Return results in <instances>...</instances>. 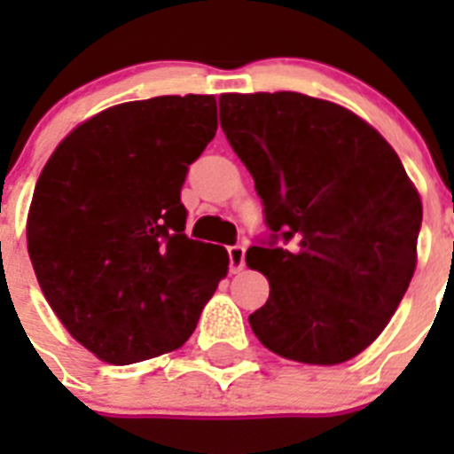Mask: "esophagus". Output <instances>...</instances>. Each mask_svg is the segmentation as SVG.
Instances as JSON below:
<instances>
[{
  "instance_id": "34e87169",
  "label": "esophagus",
  "mask_w": 454,
  "mask_h": 454,
  "mask_svg": "<svg viewBox=\"0 0 454 454\" xmlns=\"http://www.w3.org/2000/svg\"><path fill=\"white\" fill-rule=\"evenodd\" d=\"M227 252H230V270H243V266H246V246H239V243H236V246L227 247Z\"/></svg>"
}]
</instances>
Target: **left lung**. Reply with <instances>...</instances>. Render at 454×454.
Returning <instances> with one entry per match:
<instances>
[{
    "instance_id": "left-lung-1",
    "label": "left lung",
    "mask_w": 454,
    "mask_h": 454,
    "mask_svg": "<svg viewBox=\"0 0 454 454\" xmlns=\"http://www.w3.org/2000/svg\"><path fill=\"white\" fill-rule=\"evenodd\" d=\"M218 102L270 230L246 252L270 282L252 332L293 362H348L382 334L414 277L419 191L387 140L339 104L288 90Z\"/></svg>"
}]
</instances>
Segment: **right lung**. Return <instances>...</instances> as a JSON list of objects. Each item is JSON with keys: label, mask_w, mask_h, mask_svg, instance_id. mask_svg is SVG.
<instances>
[{"label": "right lung", "mask_w": 454, "mask_h": 454, "mask_svg": "<svg viewBox=\"0 0 454 454\" xmlns=\"http://www.w3.org/2000/svg\"><path fill=\"white\" fill-rule=\"evenodd\" d=\"M218 129L214 95L111 106L61 140L27 220L38 284L66 330L127 366L184 346L227 275V250L192 240L182 186Z\"/></svg>", "instance_id": "add662e5"}]
</instances>
